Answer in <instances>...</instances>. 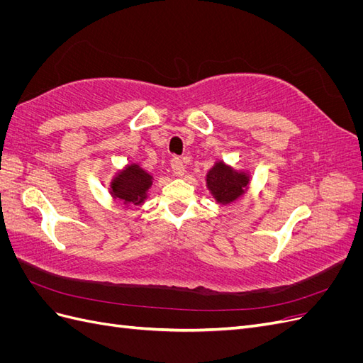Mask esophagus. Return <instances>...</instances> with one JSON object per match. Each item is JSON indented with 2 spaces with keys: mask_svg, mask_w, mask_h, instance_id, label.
Instances as JSON below:
<instances>
[{
  "mask_svg": "<svg viewBox=\"0 0 363 363\" xmlns=\"http://www.w3.org/2000/svg\"><path fill=\"white\" fill-rule=\"evenodd\" d=\"M171 168L172 171L177 174V175H183L184 171H186V167H184V162L180 159V157H172L171 159Z\"/></svg>",
  "mask_w": 363,
  "mask_h": 363,
  "instance_id": "1",
  "label": "esophagus"
}]
</instances>
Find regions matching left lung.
<instances>
[{"label":"left lung","mask_w":363,"mask_h":363,"mask_svg":"<svg viewBox=\"0 0 363 363\" xmlns=\"http://www.w3.org/2000/svg\"><path fill=\"white\" fill-rule=\"evenodd\" d=\"M248 179L244 174H236L224 163H216L207 174V186L216 201L228 203L236 200L244 192Z\"/></svg>","instance_id":"8db88e82"}]
</instances>
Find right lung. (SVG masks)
<instances>
[{"label":"right lung","instance_id":"right-lung-1","mask_svg":"<svg viewBox=\"0 0 363 363\" xmlns=\"http://www.w3.org/2000/svg\"><path fill=\"white\" fill-rule=\"evenodd\" d=\"M151 184V175L138 164H131L121 172L113 182V195L127 204H140L145 200V194Z\"/></svg>","mask_w":363,"mask_h":363}]
</instances>
